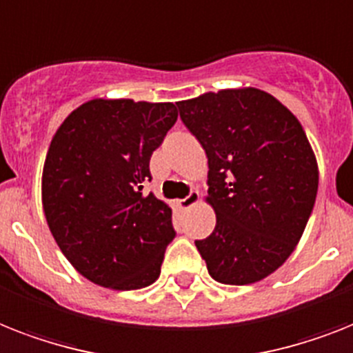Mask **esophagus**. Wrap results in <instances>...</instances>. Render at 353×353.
<instances>
[{
  "label": "esophagus",
  "instance_id": "esophagus-1",
  "mask_svg": "<svg viewBox=\"0 0 353 353\" xmlns=\"http://www.w3.org/2000/svg\"><path fill=\"white\" fill-rule=\"evenodd\" d=\"M197 201H199V192L192 190L188 196L183 197V199H179V201H177V205H179V208L186 210V208H190V206L196 205Z\"/></svg>",
  "mask_w": 353,
  "mask_h": 353
}]
</instances>
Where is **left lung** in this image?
<instances>
[{
  "instance_id": "obj_1",
  "label": "left lung",
  "mask_w": 353,
  "mask_h": 353,
  "mask_svg": "<svg viewBox=\"0 0 353 353\" xmlns=\"http://www.w3.org/2000/svg\"><path fill=\"white\" fill-rule=\"evenodd\" d=\"M176 105L208 157L216 228L196 241L208 274L223 285L265 279L296 250L316 203L317 159L299 119L254 87Z\"/></svg>"
}]
</instances>
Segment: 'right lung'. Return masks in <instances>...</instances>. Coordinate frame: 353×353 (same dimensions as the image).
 Wrapping results in <instances>:
<instances>
[{
  "label": "right lung",
  "instance_id": "add662e5",
  "mask_svg": "<svg viewBox=\"0 0 353 353\" xmlns=\"http://www.w3.org/2000/svg\"><path fill=\"white\" fill-rule=\"evenodd\" d=\"M177 121L174 103L96 97L54 134L41 177L47 225L83 277L112 290H137L161 274L176 232L172 208L154 194L152 152Z\"/></svg>",
  "mask_w": 353,
  "mask_h": 353
}]
</instances>
